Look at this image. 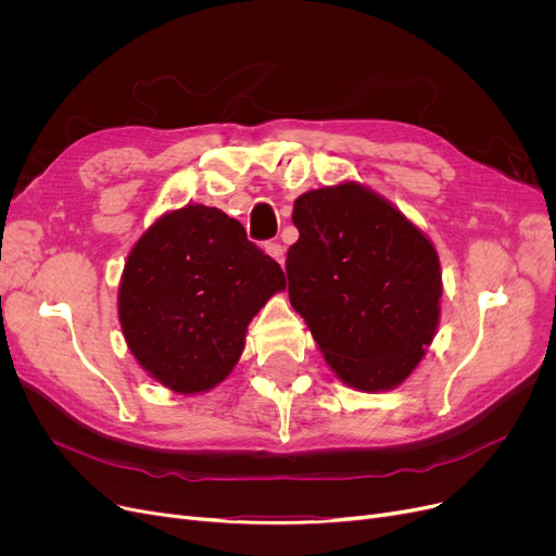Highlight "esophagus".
Masks as SVG:
<instances>
[{"label":"esophagus","instance_id":"esophagus-1","mask_svg":"<svg viewBox=\"0 0 556 556\" xmlns=\"http://www.w3.org/2000/svg\"><path fill=\"white\" fill-rule=\"evenodd\" d=\"M266 252L279 263V266L283 268V261H286V248L281 243H266Z\"/></svg>","mask_w":556,"mask_h":556}]
</instances>
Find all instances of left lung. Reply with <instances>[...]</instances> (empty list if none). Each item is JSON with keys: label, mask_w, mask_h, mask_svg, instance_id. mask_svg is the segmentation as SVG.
Instances as JSON below:
<instances>
[{"label": "left lung", "mask_w": 556, "mask_h": 556, "mask_svg": "<svg viewBox=\"0 0 556 556\" xmlns=\"http://www.w3.org/2000/svg\"><path fill=\"white\" fill-rule=\"evenodd\" d=\"M293 223L288 298L327 365L358 392L399 388L440 327L444 286L432 241L354 180L302 193Z\"/></svg>", "instance_id": "8db88e82"}]
</instances>
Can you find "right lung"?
<instances>
[{"label":"right lung","instance_id":"add662e5","mask_svg":"<svg viewBox=\"0 0 556 556\" xmlns=\"http://www.w3.org/2000/svg\"><path fill=\"white\" fill-rule=\"evenodd\" d=\"M283 288L279 263L248 241L239 220L189 202L132 245L116 304L141 369L191 396L231 374L252 317Z\"/></svg>","mask_w":556,"mask_h":556}]
</instances>
